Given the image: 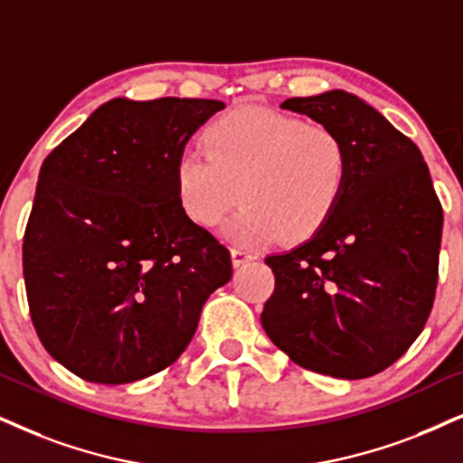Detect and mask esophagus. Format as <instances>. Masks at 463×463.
<instances>
[{"label": "esophagus", "instance_id": "1", "mask_svg": "<svg viewBox=\"0 0 463 463\" xmlns=\"http://www.w3.org/2000/svg\"><path fill=\"white\" fill-rule=\"evenodd\" d=\"M231 256H232V265H235V267H241V265H245V262H250V260L256 259L254 251H250V250H245V248H232Z\"/></svg>", "mask_w": 463, "mask_h": 463}]
</instances>
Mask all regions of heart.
Returning a JSON list of instances; mask_svg holds the SVG:
<instances>
[{
    "instance_id": "heart-1",
    "label": "heart",
    "mask_w": 463,
    "mask_h": 463,
    "mask_svg": "<svg viewBox=\"0 0 463 463\" xmlns=\"http://www.w3.org/2000/svg\"><path fill=\"white\" fill-rule=\"evenodd\" d=\"M350 181V151L329 126L262 107H241L204 130V149L175 160V192L192 222L241 245L306 241L323 228ZM240 190L237 191L236 188Z\"/></svg>"
}]
</instances>
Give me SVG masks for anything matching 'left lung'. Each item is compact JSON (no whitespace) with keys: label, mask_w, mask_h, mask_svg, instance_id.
I'll return each instance as SVG.
<instances>
[{"label":"left lung","mask_w":463,"mask_h":463,"mask_svg":"<svg viewBox=\"0 0 463 463\" xmlns=\"http://www.w3.org/2000/svg\"><path fill=\"white\" fill-rule=\"evenodd\" d=\"M282 109L344 138L350 181L316 235L265 259L275 290L262 329L306 370L370 378L393 365L430 318L442 204L417 145L361 98L335 90L288 98Z\"/></svg>","instance_id":"obj_1"}]
</instances>
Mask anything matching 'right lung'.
Masks as SVG:
<instances>
[{
    "label": "right lung",
    "mask_w": 463,
    "mask_h": 463,
    "mask_svg": "<svg viewBox=\"0 0 463 463\" xmlns=\"http://www.w3.org/2000/svg\"><path fill=\"white\" fill-rule=\"evenodd\" d=\"M220 100L115 98L46 156L23 237L29 316L79 378L126 384L173 365L231 251L184 213L175 160Z\"/></svg>",
    "instance_id": "add662e5"
}]
</instances>
